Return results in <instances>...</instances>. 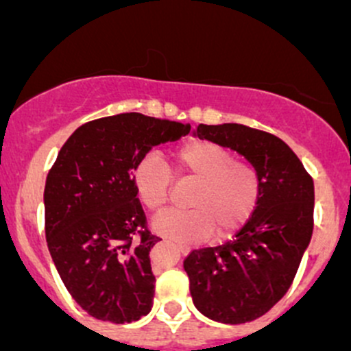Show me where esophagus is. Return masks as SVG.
I'll list each match as a JSON object with an SVG mask.
<instances>
[{
    "label": "esophagus",
    "instance_id": "esophagus-1",
    "mask_svg": "<svg viewBox=\"0 0 351 351\" xmlns=\"http://www.w3.org/2000/svg\"><path fill=\"white\" fill-rule=\"evenodd\" d=\"M175 246H176V250H178L180 253H182V254H189L190 251H192V247H190L189 244H183V243H175Z\"/></svg>",
    "mask_w": 351,
    "mask_h": 351
}]
</instances>
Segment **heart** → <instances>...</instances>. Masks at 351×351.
Here are the masks:
<instances>
[{
    "label": "heart",
    "mask_w": 351,
    "mask_h": 351,
    "mask_svg": "<svg viewBox=\"0 0 351 351\" xmlns=\"http://www.w3.org/2000/svg\"><path fill=\"white\" fill-rule=\"evenodd\" d=\"M182 175L192 176L197 185L190 195V210H166L153 219L158 234L195 243L214 229L217 238L231 234L256 207L260 178L247 162L234 161L224 146L212 141H192L176 151ZM171 171L156 153L141 158L134 168V189L143 205L159 210L168 202Z\"/></svg>",
    "instance_id": "b5f03b06"
}]
</instances>
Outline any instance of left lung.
<instances>
[{
    "mask_svg": "<svg viewBox=\"0 0 351 351\" xmlns=\"http://www.w3.org/2000/svg\"><path fill=\"white\" fill-rule=\"evenodd\" d=\"M241 154L260 178V197L238 234L186 256L193 304L208 319L241 324L271 309L292 284L314 228V183L295 153L274 134L241 123L193 130Z\"/></svg>",
    "mask_w": 351,
    "mask_h": 351,
    "instance_id": "8db88e82",
    "label": "left lung"
}]
</instances>
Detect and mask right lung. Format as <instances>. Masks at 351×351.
Instances as JSON below:
<instances>
[{
	"label": "right lung",
	"mask_w": 351,
	"mask_h": 351,
	"mask_svg": "<svg viewBox=\"0 0 351 351\" xmlns=\"http://www.w3.org/2000/svg\"><path fill=\"white\" fill-rule=\"evenodd\" d=\"M190 123L120 113L77 127L59 151L44 190L45 238L73 299L90 316L132 323L149 314L156 278L134 168Z\"/></svg>",
	"instance_id": "obj_1"
}]
</instances>
